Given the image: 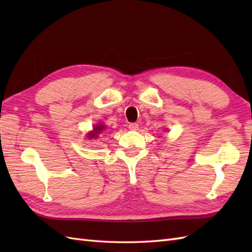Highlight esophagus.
<instances>
[{
	"label": "esophagus",
	"mask_w": 252,
	"mask_h": 252,
	"mask_svg": "<svg viewBox=\"0 0 252 252\" xmlns=\"http://www.w3.org/2000/svg\"><path fill=\"white\" fill-rule=\"evenodd\" d=\"M129 129H130V130H132V131H136V130H138V123H136V122L130 123V125H129Z\"/></svg>",
	"instance_id": "34e87169"
}]
</instances>
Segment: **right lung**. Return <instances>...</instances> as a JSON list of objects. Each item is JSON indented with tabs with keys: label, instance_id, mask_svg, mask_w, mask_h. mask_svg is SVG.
<instances>
[{
	"label": "right lung",
	"instance_id": "add662e5",
	"mask_svg": "<svg viewBox=\"0 0 252 252\" xmlns=\"http://www.w3.org/2000/svg\"><path fill=\"white\" fill-rule=\"evenodd\" d=\"M105 129H106L105 126L101 125V123H99V125H95L93 126V131L88 133V138L89 140H92V138H97L98 134H100V133L103 132Z\"/></svg>",
	"mask_w": 252,
	"mask_h": 252
}]
</instances>
